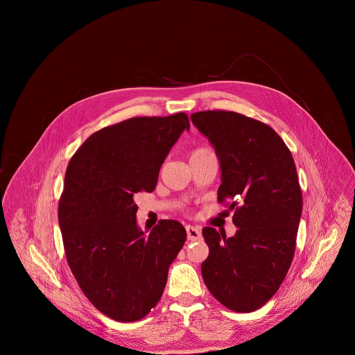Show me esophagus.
<instances>
[{
    "instance_id": "34e87169",
    "label": "esophagus",
    "mask_w": 355,
    "mask_h": 355,
    "mask_svg": "<svg viewBox=\"0 0 355 355\" xmlns=\"http://www.w3.org/2000/svg\"><path fill=\"white\" fill-rule=\"evenodd\" d=\"M187 236H188V240H200L202 237V233H200V229L199 227H195V226H191L188 225L187 226Z\"/></svg>"
}]
</instances>
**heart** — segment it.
Listing matches in <instances>:
<instances>
[{
  "label": "heart",
  "instance_id": "1",
  "mask_svg": "<svg viewBox=\"0 0 355 355\" xmlns=\"http://www.w3.org/2000/svg\"><path fill=\"white\" fill-rule=\"evenodd\" d=\"M204 151H208L207 148H198V150H195L192 155H196V153H204Z\"/></svg>",
  "mask_w": 355,
  "mask_h": 355
}]
</instances>
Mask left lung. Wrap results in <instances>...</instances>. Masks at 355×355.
Here are the masks:
<instances>
[{
  "mask_svg": "<svg viewBox=\"0 0 355 355\" xmlns=\"http://www.w3.org/2000/svg\"><path fill=\"white\" fill-rule=\"evenodd\" d=\"M191 121L215 148L218 200H230L237 227L232 237L202 230L209 247L202 277L222 305L248 313L274 296L295 254L302 215L296 167L284 140L260 121L230 111L195 112Z\"/></svg>",
  "mask_w": 355,
  "mask_h": 355,
  "instance_id": "8db88e82",
  "label": "left lung"
}]
</instances>
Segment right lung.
Here are the masks:
<instances>
[{"mask_svg":"<svg viewBox=\"0 0 355 355\" xmlns=\"http://www.w3.org/2000/svg\"><path fill=\"white\" fill-rule=\"evenodd\" d=\"M184 130V112L130 118L91 135L69 163L59 202L67 263L92 305L114 320L136 322L157 305L185 243L177 220H160L146 234L133 200L155 191Z\"/></svg>","mask_w":355,"mask_h":355,"instance_id":"obj_1","label":"right lung"}]
</instances>
